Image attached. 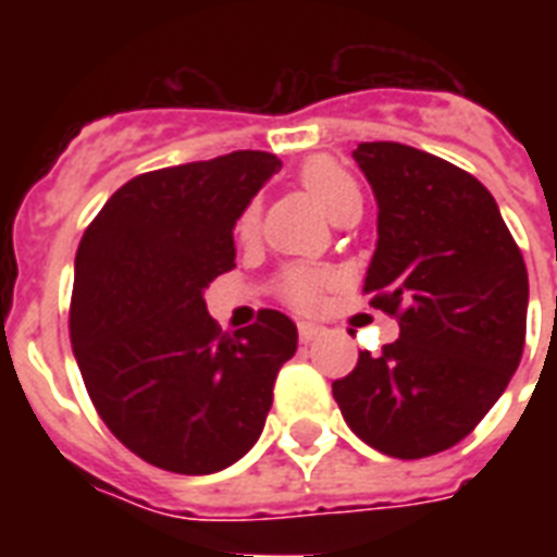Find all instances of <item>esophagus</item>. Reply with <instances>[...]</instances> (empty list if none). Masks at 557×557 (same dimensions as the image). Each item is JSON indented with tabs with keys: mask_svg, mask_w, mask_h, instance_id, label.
<instances>
[{
	"mask_svg": "<svg viewBox=\"0 0 557 557\" xmlns=\"http://www.w3.org/2000/svg\"><path fill=\"white\" fill-rule=\"evenodd\" d=\"M321 326H318V323H306V321H300L297 323V335H300V341H304V344H312L314 338H318V335H321Z\"/></svg>",
	"mask_w": 557,
	"mask_h": 557,
	"instance_id": "1",
	"label": "esophagus"
}]
</instances>
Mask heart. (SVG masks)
Masks as SVG:
<instances>
[{
    "label": "heart",
    "mask_w": 557,
    "mask_h": 557,
    "mask_svg": "<svg viewBox=\"0 0 557 557\" xmlns=\"http://www.w3.org/2000/svg\"><path fill=\"white\" fill-rule=\"evenodd\" d=\"M297 178H300L304 190L318 201V208L330 219L341 208H347L349 201H361L356 178L349 176L347 170L341 168L335 159H330V156H314V159L306 161L300 173H297ZM257 222H260V208L248 205L243 210L239 222H236V231H239V236H251L257 231ZM283 295L295 306H300V309H312L318 304V295H321V274H314L309 269L286 271V277H283Z\"/></svg>",
    "instance_id": "1"
}]
</instances>
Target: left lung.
<instances>
[{"label":"left lung","mask_w":557,"mask_h":557,"mask_svg":"<svg viewBox=\"0 0 557 557\" xmlns=\"http://www.w3.org/2000/svg\"><path fill=\"white\" fill-rule=\"evenodd\" d=\"M352 159L379 205L364 295L396 314L398 341L361 352L332 396L370 448L422 459L466 440L518 370L527 262L466 170L396 141L358 144Z\"/></svg>","instance_id":"8db88e82"}]
</instances>
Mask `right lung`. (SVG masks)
Masks as SVG:
<instances>
[{"label": "right lung", "mask_w": 557, "mask_h": 557, "mask_svg": "<svg viewBox=\"0 0 557 557\" xmlns=\"http://www.w3.org/2000/svg\"><path fill=\"white\" fill-rule=\"evenodd\" d=\"M277 156L236 150L135 176L74 257L69 332L91 405L126 448L173 474H216L260 440L297 326L262 309L222 332L205 288L234 269V225Z\"/></svg>", "instance_id": "1"}]
</instances>
